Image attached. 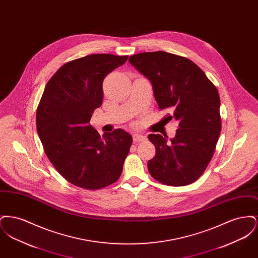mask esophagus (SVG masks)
I'll return each mask as SVG.
<instances>
[{
  "label": "esophagus",
  "mask_w": 258,
  "mask_h": 258,
  "mask_svg": "<svg viewBox=\"0 0 258 258\" xmlns=\"http://www.w3.org/2000/svg\"><path fill=\"white\" fill-rule=\"evenodd\" d=\"M133 138H134V141H135V142L138 143V142H141V141L145 140V138H146V137H145V135L135 134L134 136H133Z\"/></svg>",
  "instance_id": "esophagus-1"
}]
</instances>
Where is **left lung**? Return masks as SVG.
Segmentation results:
<instances>
[{"label":"left lung","instance_id":"left-lung-1","mask_svg":"<svg viewBox=\"0 0 258 258\" xmlns=\"http://www.w3.org/2000/svg\"><path fill=\"white\" fill-rule=\"evenodd\" d=\"M128 61L152 83L160 110L170 112L167 123H178L170 142L159 134L148 135L156 147L148 170L161 184L194 183L208 166L221 135L217 88L194 61L175 54L144 52L131 56Z\"/></svg>","mask_w":258,"mask_h":258}]
</instances>
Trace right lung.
<instances>
[{"label": "right lung", "instance_id": "add662e5", "mask_svg": "<svg viewBox=\"0 0 258 258\" xmlns=\"http://www.w3.org/2000/svg\"><path fill=\"white\" fill-rule=\"evenodd\" d=\"M128 56L92 54L66 62L47 82L37 131L56 170L71 184L100 189L122 174L133 137L121 128L100 137L90 120L103 99L102 82Z\"/></svg>", "mask_w": 258, "mask_h": 258}]
</instances>
